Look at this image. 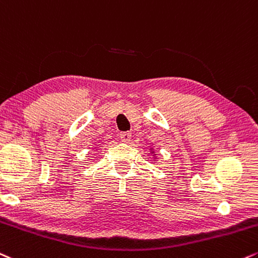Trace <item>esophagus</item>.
<instances>
[{"mask_svg":"<svg viewBox=\"0 0 258 258\" xmlns=\"http://www.w3.org/2000/svg\"><path fill=\"white\" fill-rule=\"evenodd\" d=\"M131 137H132V135L130 132H122L120 135L121 142H123V143H128L130 141H131Z\"/></svg>","mask_w":258,"mask_h":258,"instance_id":"obj_1","label":"esophagus"}]
</instances>
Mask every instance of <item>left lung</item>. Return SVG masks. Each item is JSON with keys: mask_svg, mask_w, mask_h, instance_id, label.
I'll return each instance as SVG.
<instances>
[{"mask_svg": "<svg viewBox=\"0 0 258 258\" xmlns=\"http://www.w3.org/2000/svg\"><path fill=\"white\" fill-rule=\"evenodd\" d=\"M149 150H150V154L151 155H153V157H154V161H156V156H157V154L156 153H155V150H154V149L153 148H150V149H149Z\"/></svg>", "mask_w": 258, "mask_h": 258, "instance_id": "1", "label": "left lung"}]
</instances>
